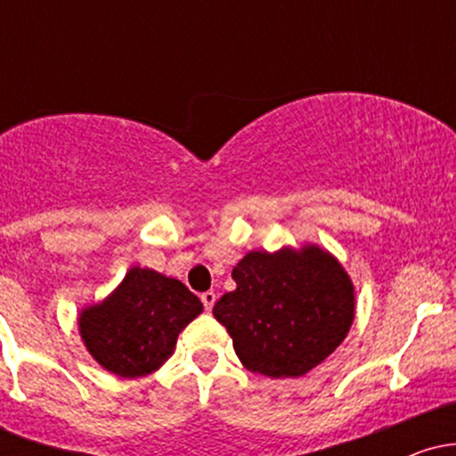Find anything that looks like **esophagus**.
I'll list each match as a JSON object with an SVG mask.
<instances>
[{"mask_svg": "<svg viewBox=\"0 0 456 456\" xmlns=\"http://www.w3.org/2000/svg\"><path fill=\"white\" fill-rule=\"evenodd\" d=\"M201 302H203V308H206V311H212V306L216 305V294H214V291H203Z\"/></svg>", "mask_w": 456, "mask_h": 456, "instance_id": "34e87169", "label": "esophagus"}]
</instances>
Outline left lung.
Here are the masks:
<instances>
[{
  "mask_svg": "<svg viewBox=\"0 0 456 456\" xmlns=\"http://www.w3.org/2000/svg\"><path fill=\"white\" fill-rule=\"evenodd\" d=\"M235 291L214 305L253 373L300 378L328 358L354 322V285L319 246L253 250L232 272Z\"/></svg>",
  "mask_w": 456,
  "mask_h": 456,
  "instance_id": "left-lung-1",
  "label": "left lung"
}]
</instances>
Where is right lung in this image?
I'll return each instance as SVG.
<instances>
[{
    "label": "right lung",
    "mask_w": 456,
    "mask_h": 456,
    "mask_svg": "<svg viewBox=\"0 0 456 456\" xmlns=\"http://www.w3.org/2000/svg\"><path fill=\"white\" fill-rule=\"evenodd\" d=\"M201 311L180 281L133 268L102 305L81 313L78 328L98 364L119 378H141L174 354L177 334Z\"/></svg>",
    "instance_id": "right-lung-1"
}]
</instances>
